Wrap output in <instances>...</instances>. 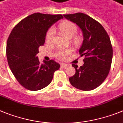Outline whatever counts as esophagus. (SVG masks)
<instances>
[{
    "label": "esophagus",
    "mask_w": 123,
    "mask_h": 123,
    "mask_svg": "<svg viewBox=\"0 0 123 123\" xmlns=\"http://www.w3.org/2000/svg\"><path fill=\"white\" fill-rule=\"evenodd\" d=\"M61 66L62 67L64 68H67L68 66H69V65L66 64H61Z\"/></svg>",
    "instance_id": "1"
}]
</instances>
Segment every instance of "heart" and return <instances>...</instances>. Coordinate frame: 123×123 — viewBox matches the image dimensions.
I'll return each instance as SVG.
<instances>
[{"instance_id": "b5f03b06", "label": "heart", "mask_w": 123, "mask_h": 123, "mask_svg": "<svg viewBox=\"0 0 123 123\" xmlns=\"http://www.w3.org/2000/svg\"><path fill=\"white\" fill-rule=\"evenodd\" d=\"M59 30L64 36L71 38L75 34L77 30V27L76 25L74 22L69 21V20H64L59 25ZM55 31L54 28L51 27L48 30L46 35V40L48 42H52L54 38ZM79 40L78 36H75L72 39V41L74 43L77 42ZM73 50L72 49H61L57 52L55 54V57L60 60H65L68 59L69 55L72 53Z\"/></svg>"}]
</instances>
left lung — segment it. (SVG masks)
Listing matches in <instances>:
<instances>
[{"mask_svg":"<svg viewBox=\"0 0 123 123\" xmlns=\"http://www.w3.org/2000/svg\"><path fill=\"white\" fill-rule=\"evenodd\" d=\"M82 30L84 41L79 49L84 55V65L78 68L72 64L75 74L69 77L70 84L81 90L89 91L100 86L110 72L113 58V48L107 32L103 26L83 13L64 15Z\"/></svg>","mask_w":123,"mask_h":123,"instance_id":"1","label":"left lung"}]
</instances>
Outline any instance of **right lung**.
Returning a JSON list of instances; mask_svg holds the SVG:
<instances>
[{"instance_id":"obj_1","label":"right lung","mask_w":123,"mask_h":123,"mask_svg":"<svg viewBox=\"0 0 123 123\" xmlns=\"http://www.w3.org/2000/svg\"><path fill=\"white\" fill-rule=\"evenodd\" d=\"M62 15L35 13L21 20L8 36L6 54L8 66L24 88L36 91L47 87L60 65L54 60L41 63L36 54L45 42L46 32Z\"/></svg>"}]
</instances>
